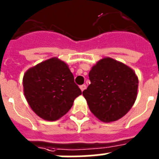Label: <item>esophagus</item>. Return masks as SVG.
I'll list each match as a JSON object with an SVG mask.
<instances>
[{
    "label": "esophagus",
    "mask_w": 159,
    "mask_h": 159,
    "mask_svg": "<svg viewBox=\"0 0 159 159\" xmlns=\"http://www.w3.org/2000/svg\"><path fill=\"white\" fill-rule=\"evenodd\" d=\"M80 90L83 92V91H84V90L86 89V85H84V84L80 85Z\"/></svg>",
    "instance_id": "esophagus-1"
}]
</instances>
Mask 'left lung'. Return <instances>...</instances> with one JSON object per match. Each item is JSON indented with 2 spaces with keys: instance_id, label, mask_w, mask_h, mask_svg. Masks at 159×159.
Segmentation results:
<instances>
[{
  "instance_id": "8db88e82",
  "label": "left lung",
  "mask_w": 159,
  "mask_h": 159,
  "mask_svg": "<svg viewBox=\"0 0 159 159\" xmlns=\"http://www.w3.org/2000/svg\"><path fill=\"white\" fill-rule=\"evenodd\" d=\"M91 84L83 92L90 111L101 121H116L130 111L137 97L139 80L130 67L107 57L89 72Z\"/></svg>"
}]
</instances>
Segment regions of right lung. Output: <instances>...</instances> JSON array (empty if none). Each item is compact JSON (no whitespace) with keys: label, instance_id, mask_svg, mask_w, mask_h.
Listing matches in <instances>:
<instances>
[{"label":"right lung","instance_id":"1","mask_svg":"<svg viewBox=\"0 0 159 159\" xmlns=\"http://www.w3.org/2000/svg\"><path fill=\"white\" fill-rule=\"evenodd\" d=\"M23 86L32 111L48 121L64 116L75 98L82 94L67 64L57 58L49 59L28 70Z\"/></svg>","mask_w":159,"mask_h":159}]
</instances>
